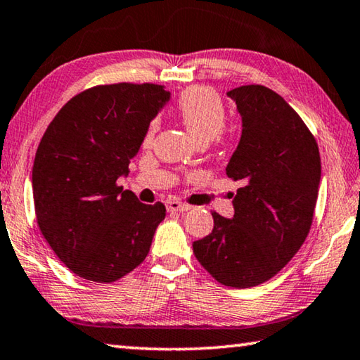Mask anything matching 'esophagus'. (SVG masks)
Here are the masks:
<instances>
[{
    "label": "esophagus",
    "mask_w": 360,
    "mask_h": 360,
    "mask_svg": "<svg viewBox=\"0 0 360 360\" xmlns=\"http://www.w3.org/2000/svg\"><path fill=\"white\" fill-rule=\"evenodd\" d=\"M192 207L189 203H182L179 200H167L168 211H189Z\"/></svg>",
    "instance_id": "1"
}]
</instances>
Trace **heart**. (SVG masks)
<instances>
[{"label":"heart","instance_id":"obj_1","mask_svg":"<svg viewBox=\"0 0 360 360\" xmlns=\"http://www.w3.org/2000/svg\"><path fill=\"white\" fill-rule=\"evenodd\" d=\"M178 113L181 122L200 144L213 141L224 131L227 112L222 101L210 88H189L179 96ZM158 128L157 120H152L146 133V142H150Z\"/></svg>","mask_w":360,"mask_h":360}]
</instances>
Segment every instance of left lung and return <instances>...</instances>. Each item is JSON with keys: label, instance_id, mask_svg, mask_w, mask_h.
I'll return each mask as SVG.
<instances>
[{"label": "left lung", "instance_id": "left-lung-1", "mask_svg": "<svg viewBox=\"0 0 360 360\" xmlns=\"http://www.w3.org/2000/svg\"><path fill=\"white\" fill-rule=\"evenodd\" d=\"M227 96L242 115V138L226 173L242 187L232 200L233 218L213 211V231L192 247L219 283L250 288L276 276L304 243L321 155L309 128L272 89L247 84Z\"/></svg>", "mask_w": 360, "mask_h": 360}]
</instances>
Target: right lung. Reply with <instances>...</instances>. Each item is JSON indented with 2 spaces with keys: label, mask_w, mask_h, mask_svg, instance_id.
<instances>
[{
  "label": "right lung",
  "mask_w": 360,
  "mask_h": 360,
  "mask_svg": "<svg viewBox=\"0 0 360 360\" xmlns=\"http://www.w3.org/2000/svg\"><path fill=\"white\" fill-rule=\"evenodd\" d=\"M169 93L162 84H99L57 112L32 171L39 231L78 277L112 283L149 253L163 203H141L117 184Z\"/></svg>",
  "instance_id": "obj_1"
}]
</instances>
